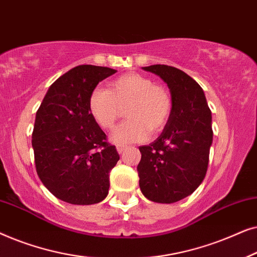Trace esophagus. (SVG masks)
Here are the masks:
<instances>
[{"mask_svg":"<svg viewBox=\"0 0 257 257\" xmlns=\"http://www.w3.org/2000/svg\"><path fill=\"white\" fill-rule=\"evenodd\" d=\"M126 150H127V146H124V145H118L117 146V151H118L119 154H122Z\"/></svg>","mask_w":257,"mask_h":257,"instance_id":"1","label":"esophagus"}]
</instances>
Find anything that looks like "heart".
Listing matches in <instances>:
<instances>
[{"instance_id": "obj_1", "label": "heart", "mask_w": 257, "mask_h": 257, "mask_svg": "<svg viewBox=\"0 0 257 257\" xmlns=\"http://www.w3.org/2000/svg\"><path fill=\"white\" fill-rule=\"evenodd\" d=\"M87 107L100 127L110 130L126 107L128 119L114 128L111 140L118 145L143 142L149 132L163 131L173 112V97L167 87L150 77L131 72L97 87L90 93Z\"/></svg>"}]
</instances>
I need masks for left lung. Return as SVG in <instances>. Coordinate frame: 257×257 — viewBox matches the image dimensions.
I'll return each mask as SVG.
<instances>
[{
  "instance_id": "1",
  "label": "left lung",
  "mask_w": 257,
  "mask_h": 257,
  "mask_svg": "<svg viewBox=\"0 0 257 257\" xmlns=\"http://www.w3.org/2000/svg\"><path fill=\"white\" fill-rule=\"evenodd\" d=\"M143 69L167 84L173 112L157 140L139 147V186L151 201L173 203L191 195L205 179L213 143L212 112L202 87L187 73L163 64Z\"/></svg>"
}]
</instances>
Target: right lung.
I'll return each mask as SVG.
<instances>
[{
    "label": "right lung",
    "mask_w": 257,
    "mask_h": 257,
    "mask_svg": "<svg viewBox=\"0 0 257 257\" xmlns=\"http://www.w3.org/2000/svg\"><path fill=\"white\" fill-rule=\"evenodd\" d=\"M117 70L78 65L51 84L36 112L33 149L38 177L62 201L93 205L106 198L115 146L91 117L87 100Z\"/></svg>",
    "instance_id": "obj_1"
}]
</instances>
